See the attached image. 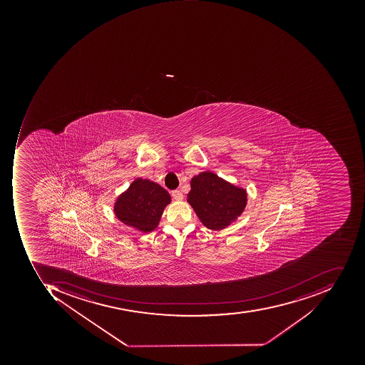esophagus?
I'll return each mask as SVG.
<instances>
[{
    "mask_svg": "<svg viewBox=\"0 0 365 365\" xmlns=\"http://www.w3.org/2000/svg\"><path fill=\"white\" fill-rule=\"evenodd\" d=\"M172 197H173L174 200H183V194H182V192L179 191V190H174V191H172Z\"/></svg>",
    "mask_w": 365,
    "mask_h": 365,
    "instance_id": "esophagus-1",
    "label": "esophagus"
}]
</instances>
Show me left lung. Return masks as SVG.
<instances>
[{
	"mask_svg": "<svg viewBox=\"0 0 365 365\" xmlns=\"http://www.w3.org/2000/svg\"><path fill=\"white\" fill-rule=\"evenodd\" d=\"M187 202L202 224L220 230L240 216L246 207L247 193L212 172H202L192 179Z\"/></svg>",
	"mask_w": 365,
	"mask_h": 365,
	"instance_id": "obj_1",
	"label": "left lung"
}]
</instances>
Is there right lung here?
<instances>
[{"label": "right lung", "mask_w": 365, "mask_h": 365, "mask_svg": "<svg viewBox=\"0 0 365 365\" xmlns=\"http://www.w3.org/2000/svg\"><path fill=\"white\" fill-rule=\"evenodd\" d=\"M170 202L169 193L159 184L137 179L119 196L115 212L124 224L149 232L158 226L163 210Z\"/></svg>", "instance_id": "obj_1"}]
</instances>
